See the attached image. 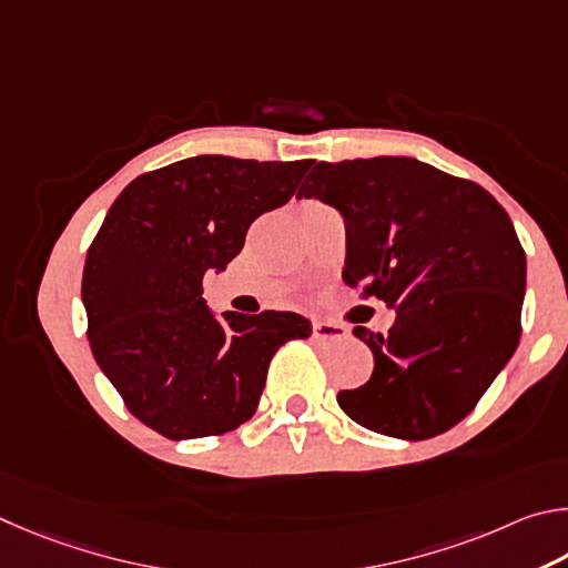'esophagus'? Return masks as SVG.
I'll list each match as a JSON object with an SVG mask.
<instances>
[{
  "instance_id": "obj_1",
  "label": "esophagus",
  "mask_w": 568,
  "mask_h": 568,
  "mask_svg": "<svg viewBox=\"0 0 568 568\" xmlns=\"http://www.w3.org/2000/svg\"><path fill=\"white\" fill-rule=\"evenodd\" d=\"M314 336L316 339H322V342H326V339H344L346 334V326H342V324H334V322H314Z\"/></svg>"
}]
</instances>
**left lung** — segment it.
<instances>
[{
    "label": "left lung",
    "mask_w": 568,
    "mask_h": 568,
    "mask_svg": "<svg viewBox=\"0 0 568 568\" xmlns=\"http://www.w3.org/2000/svg\"><path fill=\"white\" fill-rule=\"evenodd\" d=\"M296 196L339 209L344 282L396 310L386 334L354 326L374 372L336 396L344 414L396 439L449 432L519 346L526 254L506 209L412 156L320 162Z\"/></svg>",
    "instance_id": "8db88e82"
}]
</instances>
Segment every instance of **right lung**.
I'll list each match as a JSON object with an SVG mask.
<instances>
[{"label": "right lung", "instance_id": "add662e5", "mask_svg": "<svg viewBox=\"0 0 568 568\" xmlns=\"http://www.w3.org/2000/svg\"><path fill=\"white\" fill-rule=\"evenodd\" d=\"M310 166L182 159L139 174L106 212L84 262L87 336L149 429L166 439L236 429L256 412L278 346L312 334L294 312L216 320L202 300L206 268H226L254 219L290 202Z\"/></svg>", "mask_w": 568, "mask_h": 568}]
</instances>
